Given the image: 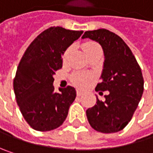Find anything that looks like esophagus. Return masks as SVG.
Masks as SVG:
<instances>
[{
  "instance_id": "esophagus-1",
  "label": "esophagus",
  "mask_w": 153,
  "mask_h": 153,
  "mask_svg": "<svg viewBox=\"0 0 153 153\" xmlns=\"http://www.w3.org/2000/svg\"><path fill=\"white\" fill-rule=\"evenodd\" d=\"M82 94H83V91H81V90H79V89L77 90V96H79H79H81Z\"/></svg>"
}]
</instances>
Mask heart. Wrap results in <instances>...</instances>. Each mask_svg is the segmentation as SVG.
Segmentation results:
<instances>
[{
	"instance_id": "heart-1",
	"label": "heart",
	"mask_w": 153,
	"mask_h": 153,
	"mask_svg": "<svg viewBox=\"0 0 153 153\" xmlns=\"http://www.w3.org/2000/svg\"><path fill=\"white\" fill-rule=\"evenodd\" d=\"M98 48H100V47L98 46L96 42H88L84 43V45H83V49H84V51H85V53H86L87 55L90 54L91 52H93V51H95V50H97V49H98ZM71 50H72V48L70 47V48H68L65 51L64 56H63L64 61H65V60L67 59L69 54L71 53ZM72 79H73V81H74V83L75 85L82 88V87H85V86L88 83V79H88V77L87 76L86 74H84L77 73V74L73 75Z\"/></svg>"
}]
</instances>
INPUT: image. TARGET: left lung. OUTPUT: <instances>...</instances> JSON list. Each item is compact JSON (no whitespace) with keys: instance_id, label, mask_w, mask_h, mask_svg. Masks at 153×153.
Listing matches in <instances>:
<instances>
[{"instance_id":"left-lung-1","label":"left lung","mask_w":153,"mask_h":153,"mask_svg":"<svg viewBox=\"0 0 153 153\" xmlns=\"http://www.w3.org/2000/svg\"><path fill=\"white\" fill-rule=\"evenodd\" d=\"M98 42L105 61L96 90L109 91L105 100L86 111L90 126L102 133L122 130L131 120L143 92V78L132 51L124 41L106 29L87 31L81 37Z\"/></svg>"}]
</instances>
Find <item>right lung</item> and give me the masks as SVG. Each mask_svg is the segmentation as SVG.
<instances>
[{
  "mask_svg": "<svg viewBox=\"0 0 153 153\" xmlns=\"http://www.w3.org/2000/svg\"><path fill=\"white\" fill-rule=\"evenodd\" d=\"M83 31L50 27L39 34L25 50L14 79L16 103L26 122L37 131H50L65 120L76 97L74 87L53 86L55 72L62 68V55Z\"/></svg>",
  "mask_w": 153,
  "mask_h": 153,
  "instance_id": "add662e5",
  "label": "right lung"
}]
</instances>
